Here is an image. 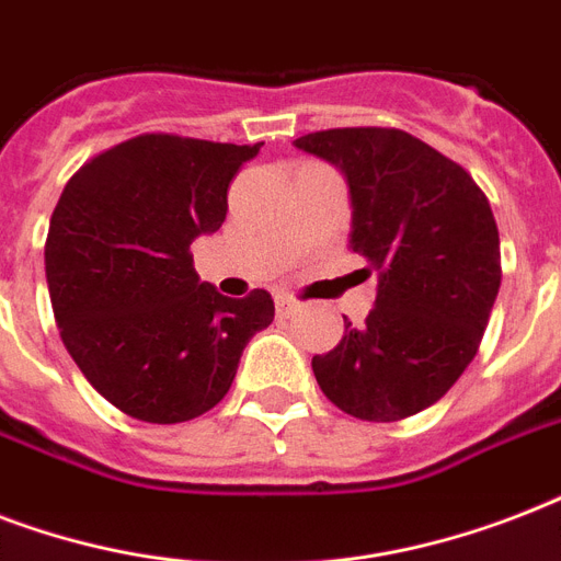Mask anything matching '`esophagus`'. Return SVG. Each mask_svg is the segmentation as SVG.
Returning a JSON list of instances; mask_svg holds the SVG:
<instances>
[{
    "instance_id": "34e87169",
    "label": "esophagus",
    "mask_w": 561,
    "mask_h": 561,
    "mask_svg": "<svg viewBox=\"0 0 561 561\" xmlns=\"http://www.w3.org/2000/svg\"><path fill=\"white\" fill-rule=\"evenodd\" d=\"M299 311V306L290 297H276V314L279 317H294Z\"/></svg>"
}]
</instances>
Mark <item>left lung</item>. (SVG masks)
<instances>
[{
  "instance_id": "1",
  "label": "left lung",
  "mask_w": 561,
  "mask_h": 561,
  "mask_svg": "<svg viewBox=\"0 0 561 561\" xmlns=\"http://www.w3.org/2000/svg\"><path fill=\"white\" fill-rule=\"evenodd\" d=\"M299 151L341 169L352 253L378 273L364 325L311 358L343 413L399 422L451 390L478 355L501 288V238L486 194L454 160L396 127L299 136Z\"/></svg>"
}]
</instances>
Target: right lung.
I'll list each match as a JSON object with an SVG mask.
<instances>
[{
	"label": "right lung",
	"instance_id": "obj_1",
	"mask_svg": "<svg viewBox=\"0 0 561 561\" xmlns=\"http://www.w3.org/2000/svg\"><path fill=\"white\" fill-rule=\"evenodd\" d=\"M259 148L142 134L81 165L51 211L57 329L87 381L127 416L174 425L211 410L250 337L273 323L267 290L224 297L188 253L218 232L229 180Z\"/></svg>",
	"mask_w": 561,
	"mask_h": 561
}]
</instances>
